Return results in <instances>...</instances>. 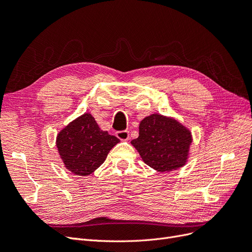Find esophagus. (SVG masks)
Returning <instances> with one entry per match:
<instances>
[{
  "label": "esophagus",
  "instance_id": "34e87169",
  "mask_svg": "<svg viewBox=\"0 0 252 252\" xmlns=\"http://www.w3.org/2000/svg\"><path fill=\"white\" fill-rule=\"evenodd\" d=\"M116 135L118 136V138L122 141H127L129 139V131L127 130H123V131H118L116 133Z\"/></svg>",
  "mask_w": 252,
  "mask_h": 252
}]
</instances>
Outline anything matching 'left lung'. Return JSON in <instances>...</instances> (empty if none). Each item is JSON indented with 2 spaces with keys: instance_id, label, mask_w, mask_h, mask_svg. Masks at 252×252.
<instances>
[{
  "instance_id": "1",
  "label": "left lung",
  "mask_w": 252,
  "mask_h": 252,
  "mask_svg": "<svg viewBox=\"0 0 252 252\" xmlns=\"http://www.w3.org/2000/svg\"><path fill=\"white\" fill-rule=\"evenodd\" d=\"M192 142V134L172 117L152 113L139 125V138L131 141L145 164L166 173L185 166Z\"/></svg>"
}]
</instances>
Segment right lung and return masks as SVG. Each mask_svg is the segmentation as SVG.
I'll return each mask as SVG.
<instances>
[{"label": "right lung", "mask_w": 252, "mask_h": 252, "mask_svg": "<svg viewBox=\"0 0 252 252\" xmlns=\"http://www.w3.org/2000/svg\"><path fill=\"white\" fill-rule=\"evenodd\" d=\"M118 143L120 140L117 136L102 130L93 114L88 112L65 126L56 140L65 168L82 177L96 170Z\"/></svg>", "instance_id": "obj_1"}]
</instances>
